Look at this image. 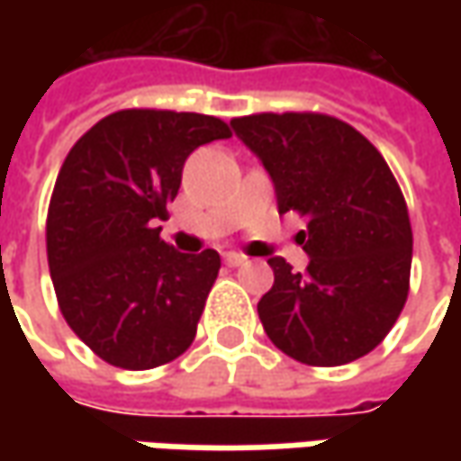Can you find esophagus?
Listing matches in <instances>:
<instances>
[{"mask_svg":"<svg viewBox=\"0 0 461 461\" xmlns=\"http://www.w3.org/2000/svg\"><path fill=\"white\" fill-rule=\"evenodd\" d=\"M222 258H225V264H228V267H240V264L246 261V257L239 254V251H228V254H222Z\"/></svg>","mask_w":461,"mask_h":461,"instance_id":"34e87169","label":"esophagus"}]
</instances>
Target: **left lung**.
<instances>
[{
	"label": "left lung",
	"mask_w": 461,
	"mask_h": 461,
	"mask_svg": "<svg viewBox=\"0 0 461 461\" xmlns=\"http://www.w3.org/2000/svg\"><path fill=\"white\" fill-rule=\"evenodd\" d=\"M233 133L275 185L279 215L300 212L308 269L269 258L272 290L258 318L297 362L339 366L369 354L408 297L413 233L382 153L341 120L312 113L236 117Z\"/></svg>",
	"instance_id": "obj_1"
}]
</instances>
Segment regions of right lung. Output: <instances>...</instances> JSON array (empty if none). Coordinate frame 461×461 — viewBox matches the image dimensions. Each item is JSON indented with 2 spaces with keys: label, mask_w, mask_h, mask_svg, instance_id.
I'll return each instance as SVG.
<instances>
[{
  "label": "right lung",
  "mask_w": 461,
  "mask_h": 461,
  "mask_svg": "<svg viewBox=\"0 0 461 461\" xmlns=\"http://www.w3.org/2000/svg\"><path fill=\"white\" fill-rule=\"evenodd\" d=\"M230 138L218 117L122 110L102 117L63 161L48 207V267L71 330L120 369H153L194 341L221 269L215 249L161 240L189 153Z\"/></svg>",
  "instance_id": "1"
}]
</instances>
